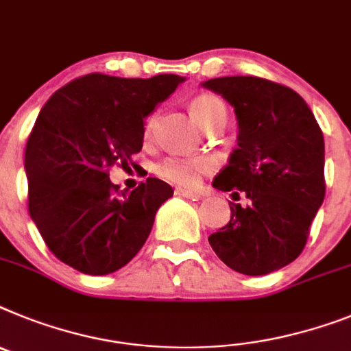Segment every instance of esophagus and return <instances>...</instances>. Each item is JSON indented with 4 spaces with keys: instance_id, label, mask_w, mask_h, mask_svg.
Instances as JSON below:
<instances>
[{
    "instance_id": "esophagus-1",
    "label": "esophagus",
    "mask_w": 351,
    "mask_h": 351,
    "mask_svg": "<svg viewBox=\"0 0 351 351\" xmlns=\"http://www.w3.org/2000/svg\"><path fill=\"white\" fill-rule=\"evenodd\" d=\"M176 195L186 197V199H191V200L202 199V193H199V191H193V190H186V188H176Z\"/></svg>"
}]
</instances>
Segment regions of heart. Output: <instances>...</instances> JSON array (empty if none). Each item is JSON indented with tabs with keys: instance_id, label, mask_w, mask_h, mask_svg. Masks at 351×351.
Masks as SVG:
<instances>
[{
	"instance_id": "heart-1",
	"label": "heart",
	"mask_w": 351,
	"mask_h": 351,
	"mask_svg": "<svg viewBox=\"0 0 351 351\" xmlns=\"http://www.w3.org/2000/svg\"><path fill=\"white\" fill-rule=\"evenodd\" d=\"M191 115L199 122L204 130H209L213 125L226 122L227 119V108L226 103L221 101L218 95L209 94H199L191 99L190 103ZM154 128V117H149L145 122V136H149ZM213 163L208 158L197 156V158H184V156H167L160 163L156 165L154 172L160 176L161 179L169 182H176V184H182V186H193L199 181L200 173L211 170Z\"/></svg>"
}]
</instances>
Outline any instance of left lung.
Masks as SVG:
<instances>
[{
    "label": "left lung",
    "instance_id": "left-lung-1",
    "mask_svg": "<svg viewBox=\"0 0 351 351\" xmlns=\"http://www.w3.org/2000/svg\"><path fill=\"white\" fill-rule=\"evenodd\" d=\"M227 99L238 117V147L213 186L243 193L229 202L230 220L209 236L215 254L245 275H266L300 256L325 199V142L304 99L257 76L202 83Z\"/></svg>",
    "mask_w": 351,
    "mask_h": 351
}]
</instances>
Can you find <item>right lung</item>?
<instances>
[{"label": "right lung", "instance_id": "add662e5", "mask_svg": "<svg viewBox=\"0 0 351 351\" xmlns=\"http://www.w3.org/2000/svg\"><path fill=\"white\" fill-rule=\"evenodd\" d=\"M184 77L92 73L51 95L28 136V211L47 248L86 275L121 269L149 238L156 211L173 195L147 178L131 193L110 181L142 151L143 119Z\"/></svg>", "mask_w": 351, "mask_h": 351}]
</instances>
